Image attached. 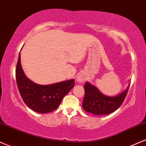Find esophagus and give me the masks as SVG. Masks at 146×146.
Masks as SVG:
<instances>
[{"instance_id": "34e87169", "label": "esophagus", "mask_w": 146, "mask_h": 146, "mask_svg": "<svg viewBox=\"0 0 146 146\" xmlns=\"http://www.w3.org/2000/svg\"><path fill=\"white\" fill-rule=\"evenodd\" d=\"M85 80V77L82 76V75H79V76H78V78H77V80H78V82H79V83H83Z\"/></svg>"}]
</instances>
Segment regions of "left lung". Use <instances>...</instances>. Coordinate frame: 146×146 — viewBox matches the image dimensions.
Returning <instances> with one entry per match:
<instances>
[{
	"mask_svg": "<svg viewBox=\"0 0 146 146\" xmlns=\"http://www.w3.org/2000/svg\"><path fill=\"white\" fill-rule=\"evenodd\" d=\"M126 90L115 96L104 95L95 85L87 82L84 85L85 97L83 102V109L87 113L96 115L110 114L116 111L124 102L128 93Z\"/></svg>",
	"mask_w": 146,
	"mask_h": 146,
	"instance_id": "8db88e82",
	"label": "left lung"
}]
</instances>
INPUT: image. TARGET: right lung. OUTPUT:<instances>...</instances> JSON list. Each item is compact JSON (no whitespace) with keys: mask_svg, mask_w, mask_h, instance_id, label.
Listing matches in <instances>:
<instances>
[{"mask_svg":"<svg viewBox=\"0 0 146 146\" xmlns=\"http://www.w3.org/2000/svg\"><path fill=\"white\" fill-rule=\"evenodd\" d=\"M15 78L25 103L35 112L46 113L57 109L63 97L74 86V79L51 85H39L26 76L20 63V53L15 69Z\"/></svg>","mask_w":146,"mask_h":146,"instance_id":"1","label":"right lung"}]
</instances>
